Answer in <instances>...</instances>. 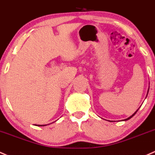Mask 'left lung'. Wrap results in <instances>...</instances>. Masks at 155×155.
Returning a JSON list of instances; mask_svg holds the SVG:
<instances>
[{
  "instance_id": "1",
  "label": "left lung",
  "mask_w": 155,
  "mask_h": 155,
  "mask_svg": "<svg viewBox=\"0 0 155 155\" xmlns=\"http://www.w3.org/2000/svg\"><path fill=\"white\" fill-rule=\"evenodd\" d=\"M149 89H148V91H147V94H146V97H147V95H148V93H149ZM139 110V108H138L137 109V110H136V111H135L134 112V113L132 115H131V117H128V118H127V119H125V120H124V121H126V120H129V119H131V117H134V115H135V114H136L137 113V110Z\"/></svg>"
}]
</instances>
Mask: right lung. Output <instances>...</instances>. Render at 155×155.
Returning <instances> with one entry per match:
<instances>
[{
	"label": "right lung",
	"mask_w": 155,
	"mask_h": 155,
	"mask_svg": "<svg viewBox=\"0 0 155 155\" xmlns=\"http://www.w3.org/2000/svg\"><path fill=\"white\" fill-rule=\"evenodd\" d=\"M39 126H40V125H39Z\"/></svg>",
	"instance_id": "1"
}]
</instances>
